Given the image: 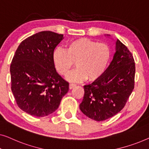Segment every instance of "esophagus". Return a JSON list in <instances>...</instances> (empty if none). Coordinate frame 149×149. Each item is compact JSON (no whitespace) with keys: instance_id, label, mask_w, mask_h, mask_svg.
I'll return each mask as SVG.
<instances>
[{"instance_id":"1","label":"esophagus","mask_w":149,"mask_h":149,"mask_svg":"<svg viewBox=\"0 0 149 149\" xmlns=\"http://www.w3.org/2000/svg\"><path fill=\"white\" fill-rule=\"evenodd\" d=\"M75 86H76V85L74 84H70L69 88H70V89H72V88H74Z\"/></svg>"}]
</instances>
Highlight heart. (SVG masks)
I'll return each instance as SVG.
<instances>
[{
  "label": "heart",
  "instance_id": "obj_1",
  "mask_svg": "<svg viewBox=\"0 0 149 149\" xmlns=\"http://www.w3.org/2000/svg\"><path fill=\"white\" fill-rule=\"evenodd\" d=\"M110 56V49L106 44L80 38L70 42L65 49L54 50L53 62L57 72L64 76L70 73L75 62L77 68L68 75L70 81H82L87 77L95 80L104 73Z\"/></svg>",
  "mask_w": 149,
  "mask_h": 149
}]
</instances>
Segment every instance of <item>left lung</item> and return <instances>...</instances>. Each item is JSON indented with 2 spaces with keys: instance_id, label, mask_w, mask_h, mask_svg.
<instances>
[{
  "instance_id": "obj_1",
  "label": "left lung",
  "mask_w": 149,
  "mask_h": 149,
  "mask_svg": "<svg viewBox=\"0 0 149 149\" xmlns=\"http://www.w3.org/2000/svg\"><path fill=\"white\" fill-rule=\"evenodd\" d=\"M110 37V35H105ZM135 63L127 48L117 39L116 53L107 70L93 83L84 86V95L79 104L85 116L104 121L120 111L134 87Z\"/></svg>"
}]
</instances>
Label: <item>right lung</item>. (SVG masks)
Masks as SVG:
<instances>
[{
    "instance_id": "obj_1",
    "label": "right lung",
    "mask_w": 149,
    "mask_h": 149,
    "mask_svg": "<svg viewBox=\"0 0 149 149\" xmlns=\"http://www.w3.org/2000/svg\"><path fill=\"white\" fill-rule=\"evenodd\" d=\"M64 37L44 31L24 40L13 58L11 91L21 109L35 117L53 113L68 93L69 83L56 72L54 50Z\"/></svg>"
}]
</instances>
